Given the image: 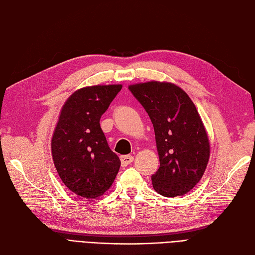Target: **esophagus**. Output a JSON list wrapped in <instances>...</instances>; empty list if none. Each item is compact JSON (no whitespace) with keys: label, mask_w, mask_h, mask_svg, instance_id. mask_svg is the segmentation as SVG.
Instances as JSON below:
<instances>
[{"label":"esophagus","mask_w":255,"mask_h":255,"mask_svg":"<svg viewBox=\"0 0 255 255\" xmlns=\"http://www.w3.org/2000/svg\"><path fill=\"white\" fill-rule=\"evenodd\" d=\"M120 160H121V166L126 167L132 163V161L134 160V157L132 155H122V156H120Z\"/></svg>","instance_id":"esophagus-1"}]
</instances>
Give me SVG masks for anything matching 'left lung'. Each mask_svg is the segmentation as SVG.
<instances>
[{
  "label": "left lung",
  "mask_w": 255,
  "mask_h": 255,
  "mask_svg": "<svg viewBox=\"0 0 255 255\" xmlns=\"http://www.w3.org/2000/svg\"><path fill=\"white\" fill-rule=\"evenodd\" d=\"M128 89L148 113L155 132L159 168L152 175L153 188L164 197L187 194L201 180L211 153L196 105L169 82L138 83Z\"/></svg>",
  "instance_id": "left-lung-1"
}]
</instances>
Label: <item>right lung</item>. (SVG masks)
<instances>
[{"instance_id": "1", "label": "right lung", "mask_w": 255, "mask_h": 255, "mask_svg": "<svg viewBox=\"0 0 255 255\" xmlns=\"http://www.w3.org/2000/svg\"><path fill=\"white\" fill-rule=\"evenodd\" d=\"M121 88V84L83 87L61 107L52 136V158L60 180L82 198L104 195L119 171L120 159L107 144L100 118Z\"/></svg>"}]
</instances>
